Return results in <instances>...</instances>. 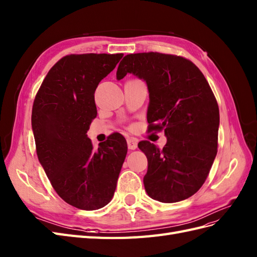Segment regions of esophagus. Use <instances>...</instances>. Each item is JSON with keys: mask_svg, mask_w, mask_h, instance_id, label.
Here are the masks:
<instances>
[{"mask_svg": "<svg viewBox=\"0 0 257 257\" xmlns=\"http://www.w3.org/2000/svg\"><path fill=\"white\" fill-rule=\"evenodd\" d=\"M127 147L131 150H134L137 148V140L136 139H132V137H130L127 139Z\"/></svg>", "mask_w": 257, "mask_h": 257, "instance_id": "obj_1", "label": "esophagus"}]
</instances>
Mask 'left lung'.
<instances>
[{
  "mask_svg": "<svg viewBox=\"0 0 257 257\" xmlns=\"http://www.w3.org/2000/svg\"><path fill=\"white\" fill-rule=\"evenodd\" d=\"M127 73L146 81L149 131H165L162 149L148 141L139 148L148 160L144 186L161 203L194 195L207 179L217 155L219 108L199 68L182 56L158 52L125 55L116 79Z\"/></svg>",
  "mask_w": 257,
  "mask_h": 257,
  "instance_id": "left-lung-1",
  "label": "left lung"
}]
</instances>
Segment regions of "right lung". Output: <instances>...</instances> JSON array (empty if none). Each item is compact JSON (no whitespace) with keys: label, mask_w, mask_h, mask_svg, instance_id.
<instances>
[{"label":"right lung","mask_w":257,"mask_h":257,"mask_svg":"<svg viewBox=\"0 0 257 257\" xmlns=\"http://www.w3.org/2000/svg\"><path fill=\"white\" fill-rule=\"evenodd\" d=\"M122 56H64L49 71L34 101L37 156L58 195L79 209L95 210L110 203L127 153L121 134L110 135L98 149L86 134L97 116L95 90Z\"/></svg>","instance_id":"1"}]
</instances>
